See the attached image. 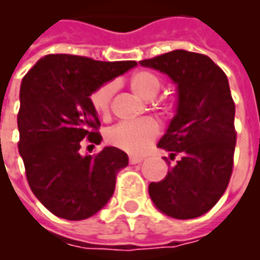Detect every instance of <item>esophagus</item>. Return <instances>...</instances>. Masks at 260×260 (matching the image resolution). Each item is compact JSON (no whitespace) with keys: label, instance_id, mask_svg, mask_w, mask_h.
<instances>
[{"label":"esophagus","instance_id":"obj_1","mask_svg":"<svg viewBox=\"0 0 260 260\" xmlns=\"http://www.w3.org/2000/svg\"><path fill=\"white\" fill-rule=\"evenodd\" d=\"M143 157L142 156H129V163L131 164H136V163H141Z\"/></svg>","mask_w":260,"mask_h":260}]
</instances>
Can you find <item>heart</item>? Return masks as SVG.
Here are the masks:
<instances>
[{"label":"heart","instance_id":"obj_1","mask_svg":"<svg viewBox=\"0 0 260 260\" xmlns=\"http://www.w3.org/2000/svg\"><path fill=\"white\" fill-rule=\"evenodd\" d=\"M129 86L138 96L145 100H153L161 89V79L150 71H138L129 78ZM115 85L114 82H104L91 91L90 104L99 117L108 118L111 114ZM166 113L171 111V106L167 104L163 108ZM158 125L152 118H141L135 121H124L114 125L107 131L106 139L111 146L124 152L142 153L150 146L157 138Z\"/></svg>","mask_w":260,"mask_h":260}]
</instances>
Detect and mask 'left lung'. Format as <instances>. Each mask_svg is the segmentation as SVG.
<instances>
[{
    "label": "left lung",
    "mask_w": 260,
    "mask_h": 260,
    "mask_svg": "<svg viewBox=\"0 0 260 260\" xmlns=\"http://www.w3.org/2000/svg\"><path fill=\"white\" fill-rule=\"evenodd\" d=\"M141 64L167 74L178 87L177 114L157 145L178 160L163 181L150 182L149 195L170 217H199L223 196L234 167L235 103L227 76L207 55L185 50Z\"/></svg>",
    "instance_id": "left-lung-1"
}]
</instances>
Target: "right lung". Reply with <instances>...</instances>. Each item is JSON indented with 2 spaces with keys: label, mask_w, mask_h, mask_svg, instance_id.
<instances>
[{
  "label": "right lung",
  "mask_w": 260,
  "mask_h": 260,
  "mask_svg": "<svg viewBox=\"0 0 260 260\" xmlns=\"http://www.w3.org/2000/svg\"><path fill=\"white\" fill-rule=\"evenodd\" d=\"M135 65L48 54L23 76L18 147L31 192L55 216L83 220L113 196L115 174L128 166L126 153L110 146L80 156L79 149L83 142H102L90 93Z\"/></svg>",
  "instance_id": "1"
}]
</instances>
